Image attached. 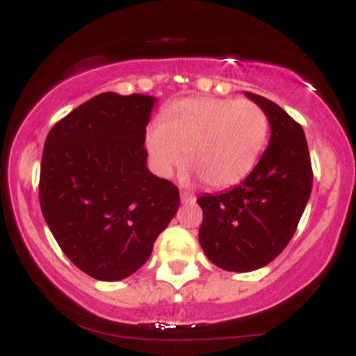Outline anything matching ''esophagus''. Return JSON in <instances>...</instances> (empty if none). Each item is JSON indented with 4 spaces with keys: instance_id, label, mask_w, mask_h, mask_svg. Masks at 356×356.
Returning <instances> with one entry per match:
<instances>
[{
    "instance_id": "1",
    "label": "esophagus",
    "mask_w": 356,
    "mask_h": 356,
    "mask_svg": "<svg viewBox=\"0 0 356 356\" xmlns=\"http://www.w3.org/2000/svg\"><path fill=\"white\" fill-rule=\"evenodd\" d=\"M181 202H182V204H192V202H195V195L191 194V192H187V191H182V192H181Z\"/></svg>"
}]
</instances>
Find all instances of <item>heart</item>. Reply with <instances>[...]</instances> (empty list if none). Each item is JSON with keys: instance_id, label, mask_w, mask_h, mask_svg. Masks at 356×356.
<instances>
[{"instance_id": "heart-1", "label": "heart", "mask_w": 356, "mask_h": 356, "mask_svg": "<svg viewBox=\"0 0 356 356\" xmlns=\"http://www.w3.org/2000/svg\"><path fill=\"white\" fill-rule=\"evenodd\" d=\"M269 136V118L251 100L187 99L167 108L147 132V152L161 177L186 161L207 186L231 187L254 169Z\"/></svg>"}]
</instances>
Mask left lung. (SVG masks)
<instances>
[{"instance_id": "8db88e82", "label": "left lung", "mask_w": 356, "mask_h": 356, "mask_svg": "<svg viewBox=\"0 0 356 356\" xmlns=\"http://www.w3.org/2000/svg\"><path fill=\"white\" fill-rule=\"evenodd\" d=\"M269 118L271 136L252 172L239 186L204 194L199 243L216 266L249 273L271 263L295 234L313 186L303 129L275 102L244 92Z\"/></svg>"}]
</instances>
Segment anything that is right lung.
<instances>
[{
    "instance_id": "add662e5",
    "label": "right lung",
    "mask_w": 356,
    "mask_h": 356,
    "mask_svg": "<svg viewBox=\"0 0 356 356\" xmlns=\"http://www.w3.org/2000/svg\"><path fill=\"white\" fill-rule=\"evenodd\" d=\"M155 102L100 93L61 118L44 142L43 218L68 259L95 280L136 273L181 204L177 187L147 169Z\"/></svg>"
}]
</instances>
